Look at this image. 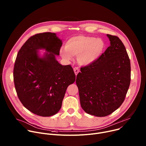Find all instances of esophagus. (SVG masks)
<instances>
[{
    "mask_svg": "<svg viewBox=\"0 0 146 146\" xmlns=\"http://www.w3.org/2000/svg\"><path fill=\"white\" fill-rule=\"evenodd\" d=\"M73 70H74V72L75 74L77 76V74H78V73H79V72H80L79 68H77V67H74V69H73Z\"/></svg>",
    "mask_w": 146,
    "mask_h": 146,
    "instance_id": "esophagus-1",
    "label": "esophagus"
}]
</instances>
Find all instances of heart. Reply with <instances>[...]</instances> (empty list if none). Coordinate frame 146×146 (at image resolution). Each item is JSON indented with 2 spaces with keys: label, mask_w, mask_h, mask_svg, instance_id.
<instances>
[{
  "label": "heart",
  "mask_w": 146,
  "mask_h": 146,
  "mask_svg": "<svg viewBox=\"0 0 146 146\" xmlns=\"http://www.w3.org/2000/svg\"><path fill=\"white\" fill-rule=\"evenodd\" d=\"M106 44L100 38L84 35H78L69 38L65 48L60 50V55L70 60L77 56V61L82 66H88L97 60L103 54Z\"/></svg>",
  "instance_id": "heart-1"
}]
</instances>
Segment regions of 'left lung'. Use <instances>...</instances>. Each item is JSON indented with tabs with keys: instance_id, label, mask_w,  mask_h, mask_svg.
<instances>
[{
	"instance_id": "1",
	"label": "left lung",
	"mask_w": 146,
	"mask_h": 146,
	"mask_svg": "<svg viewBox=\"0 0 146 146\" xmlns=\"http://www.w3.org/2000/svg\"><path fill=\"white\" fill-rule=\"evenodd\" d=\"M107 36L110 46L93 64L81 68L76 81L82 109L96 117L110 115L120 107L131 82L125 47L118 37Z\"/></svg>"
}]
</instances>
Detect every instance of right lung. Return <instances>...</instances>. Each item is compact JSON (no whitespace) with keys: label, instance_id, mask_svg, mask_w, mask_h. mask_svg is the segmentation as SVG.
<instances>
[{"label":"right lung","instance_id":"right-lung-1","mask_svg":"<svg viewBox=\"0 0 146 146\" xmlns=\"http://www.w3.org/2000/svg\"><path fill=\"white\" fill-rule=\"evenodd\" d=\"M62 40L55 33L44 32L29 37L19 50L13 70L17 96L24 106L42 117L57 113L68 87L76 80L71 65H62L55 59ZM45 49L41 58L38 50Z\"/></svg>","mask_w":146,"mask_h":146}]
</instances>
